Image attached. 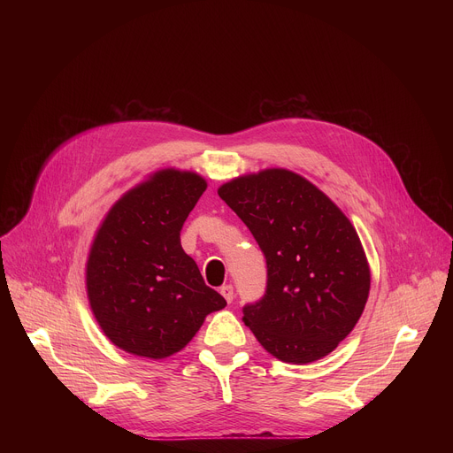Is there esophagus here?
Returning a JSON list of instances; mask_svg holds the SVG:
<instances>
[{
	"label": "esophagus",
	"mask_w": 453,
	"mask_h": 453,
	"mask_svg": "<svg viewBox=\"0 0 453 453\" xmlns=\"http://www.w3.org/2000/svg\"><path fill=\"white\" fill-rule=\"evenodd\" d=\"M220 294L224 296V299H226L227 303H231V301H233V297H234V290H233V285H224V287L220 288Z\"/></svg>",
	"instance_id": "1"
}]
</instances>
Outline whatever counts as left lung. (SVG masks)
I'll list each match as a JSON object with an SVG mask.
<instances>
[{
  "label": "left lung",
  "mask_w": 453,
  "mask_h": 453,
  "mask_svg": "<svg viewBox=\"0 0 453 453\" xmlns=\"http://www.w3.org/2000/svg\"><path fill=\"white\" fill-rule=\"evenodd\" d=\"M267 260V288L243 322L271 355L308 364L332 353L358 322L371 274L348 217L304 177L269 168L219 188Z\"/></svg>",
  "instance_id": "obj_1"
}]
</instances>
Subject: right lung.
<instances>
[{
	"label": "right lung",
	"instance_id": "obj_1",
	"mask_svg": "<svg viewBox=\"0 0 453 453\" xmlns=\"http://www.w3.org/2000/svg\"><path fill=\"white\" fill-rule=\"evenodd\" d=\"M196 172L159 170L109 210L93 240L86 287L105 337L147 358L180 351L227 303L182 247L180 229L206 189Z\"/></svg>",
	"mask_w": 453,
	"mask_h": 453
}]
</instances>
